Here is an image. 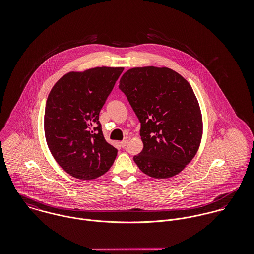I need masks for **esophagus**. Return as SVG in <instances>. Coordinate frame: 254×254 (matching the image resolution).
Instances as JSON below:
<instances>
[{"label": "esophagus", "mask_w": 254, "mask_h": 254, "mask_svg": "<svg viewBox=\"0 0 254 254\" xmlns=\"http://www.w3.org/2000/svg\"><path fill=\"white\" fill-rule=\"evenodd\" d=\"M127 145H128V140H124V141L120 142V146L121 147H125Z\"/></svg>", "instance_id": "1"}]
</instances>
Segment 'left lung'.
Segmentation results:
<instances>
[{"label":"left lung","instance_id":"1","mask_svg":"<svg viewBox=\"0 0 254 254\" xmlns=\"http://www.w3.org/2000/svg\"><path fill=\"white\" fill-rule=\"evenodd\" d=\"M119 89L141 122L143 150L134 161L145 174L167 179L195 156L202 138V115L189 82L168 67H134Z\"/></svg>","mask_w":254,"mask_h":254}]
</instances>
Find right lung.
<instances>
[{"instance_id": "add662e5", "label": "right lung", "mask_w": 254, "mask_h": 254, "mask_svg": "<svg viewBox=\"0 0 254 254\" xmlns=\"http://www.w3.org/2000/svg\"><path fill=\"white\" fill-rule=\"evenodd\" d=\"M123 67H95L64 75L45 108L48 147L70 176L93 180L107 173L117 155L103 134L99 115Z\"/></svg>"}]
</instances>
